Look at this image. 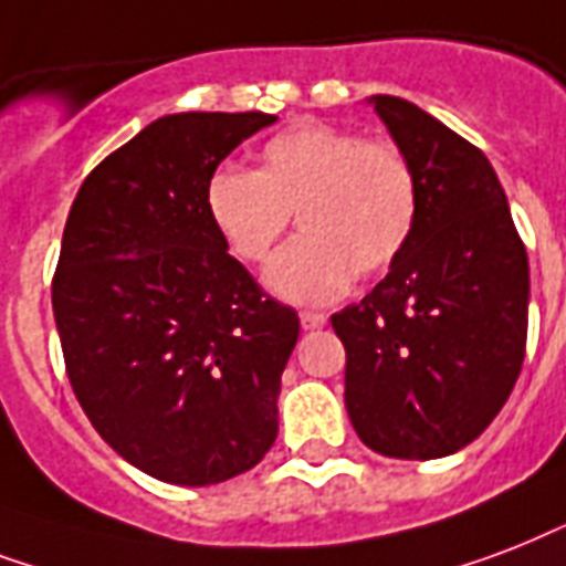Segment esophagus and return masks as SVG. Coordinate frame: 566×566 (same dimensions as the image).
Listing matches in <instances>:
<instances>
[{"label": "esophagus", "instance_id": "obj_1", "mask_svg": "<svg viewBox=\"0 0 566 566\" xmlns=\"http://www.w3.org/2000/svg\"><path fill=\"white\" fill-rule=\"evenodd\" d=\"M324 324H327V315L324 313H310V310L301 313V327H304V331H318Z\"/></svg>", "mask_w": 566, "mask_h": 566}]
</instances>
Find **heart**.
I'll use <instances>...</instances> for the list:
<instances>
[{"label": "heart", "mask_w": 566, "mask_h": 566, "mask_svg": "<svg viewBox=\"0 0 566 566\" xmlns=\"http://www.w3.org/2000/svg\"><path fill=\"white\" fill-rule=\"evenodd\" d=\"M206 214L239 260L262 265L295 212L304 233L271 262L269 286L324 304L360 277L392 269L419 221V177L405 147L304 120L271 135L260 168H214Z\"/></svg>", "instance_id": "obj_1"}]
</instances>
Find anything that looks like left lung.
<instances>
[{
    "instance_id": "1",
    "label": "left lung",
    "mask_w": 566,
    "mask_h": 566,
    "mask_svg": "<svg viewBox=\"0 0 566 566\" xmlns=\"http://www.w3.org/2000/svg\"><path fill=\"white\" fill-rule=\"evenodd\" d=\"M419 177V221L389 274L331 315L345 407L371 451L463 449L511 396L528 333V256L488 156L401 96H375Z\"/></svg>"
}]
</instances>
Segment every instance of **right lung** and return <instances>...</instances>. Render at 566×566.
<instances>
[{"instance_id": "add662e5", "label": "right lung", "mask_w": 566, "mask_h": 566, "mask_svg": "<svg viewBox=\"0 0 566 566\" xmlns=\"http://www.w3.org/2000/svg\"><path fill=\"white\" fill-rule=\"evenodd\" d=\"M277 117H159L108 153L70 206L52 313L78 405L112 449L170 484L253 470L277 440L297 313L227 253L206 179Z\"/></svg>"}]
</instances>
